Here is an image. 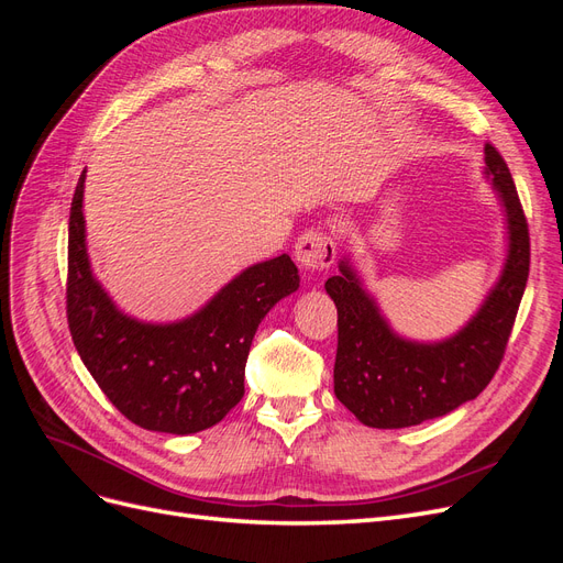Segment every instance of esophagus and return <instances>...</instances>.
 Instances as JSON below:
<instances>
[{"instance_id": "esophagus-1", "label": "esophagus", "mask_w": 563, "mask_h": 563, "mask_svg": "<svg viewBox=\"0 0 563 563\" xmlns=\"http://www.w3.org/2000/svg\"><path fill=\"white\" fill-rule=\"evenodd\" d=\"M335 253L338 249L333 236L321 230H308L300 234V240L296 244V261L308 272H321L331 267L335 261Z\"/></svg>"}]
</instances>
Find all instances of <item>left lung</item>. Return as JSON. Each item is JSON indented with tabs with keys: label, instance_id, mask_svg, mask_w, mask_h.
Here are the masks:
<instances>
[{
	"label": "left lung",
	"instance_id": "left-lung-1",
	"mask_svg": "<svg viewBox=\"0 0 563 563\" xmlns=\"http://www.w3.org/2000/svg\"><path fill=\"white\" fill-rule=\"evenodd\" d=\"M484 162V178L505 213L507 253L498 282L465 327L428 343L399 335L350 255L340 258V272L323 286L338 308L333 391L368 428L399 430L446 416L479 397L500 366L526 288L531 244L517 187L500 152L486 145Z\"/></svg>",
	"mask_w": 563,
	"mask_h": 563
}]
</instances>
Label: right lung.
Instances as JSON below:
<instances>
[{
  "label": "right lung",
  "instance_id": "1",
  "mask_svg": "<svg viewBox=\"0 0 563 563\" xmlns=\"http://www.w3.org/2000/svg\"><path fill=\"white\" fill-rule=\"evenodd\" d=\"M79 176L67 236V323L84 366L119 413L143 430L195 434L244 397L246 356L258 323L298 291L286 253L230 279L197 312L178 321H143L117 308L91 269Z\"/></svg>",
  "mask_w": 563,
  "mask_h": 563
}]
</instances>
